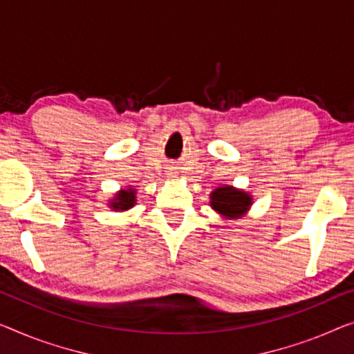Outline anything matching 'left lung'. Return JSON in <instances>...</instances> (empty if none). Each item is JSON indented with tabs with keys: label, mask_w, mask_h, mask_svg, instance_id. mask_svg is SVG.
<instances>
[{
	"label": "left lung",
	"mask_w": 354,
	"mask_h": 354,
	"mask_svg": "<svg viewBox=\"0 0 354 354\" xmlns=\"http://www.w3.org/2000/svg\"><path fill=\"white\" fill-rule=\"evenodd\" d=\"M252 205V195L245 189L221 184L209 194V207L225 221L245 218Z\"/></svg>",
	"instance_id": "left-lung-1"
}]
</instances>
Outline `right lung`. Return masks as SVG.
<instances>
[{
    "instance_id": "add662e5",
    "label": "right lung",
    "mask_w": 354,
    "mask_h": 354,
    "mask_svg": "<svg viewBox=\"0 0 354 354\" xmlns=\"http://www.w3.org/2000/svg\"><path fill=\"white\" fill-rule=\"evenodd\" d=\"M136 205V189L135 187H122L120 191L115 192L113 195V198L108 200V207L111 208V211H129Z\"/></svg>"
}]
</instances>
